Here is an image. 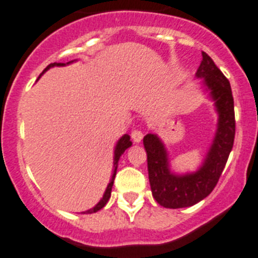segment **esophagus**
Instances as JSON below:
<instances>
[{
	"label": "esophagus",
	"instance_id": "esophagus-1",
	"mask_svg": "<svg viewBox=\"0 0 258 258\" xmlns=\"http://www.w3.org/2000/svg\"><path fill=\"white\" fill-rule=\"evenodd\" d=\"M131 137L132 140H134V142H137V144H139V142H141L142 139H144V132L140 128H134L131 132Z\"/></svg>",
	"mask_w": 258,
	"mask_h": 258
}]
</instances>
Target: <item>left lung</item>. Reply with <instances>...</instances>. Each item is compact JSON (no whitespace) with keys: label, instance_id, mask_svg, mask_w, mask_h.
I'll return each instance as SVG.
<instances>
[{"label":"left lung","instance_id":"obj_1","mask_svg":"<svg viewBox=\"0 0 258 258\" xmlns=\"http://www.w3.org/2000/svg\"><path fill=\"white\" fill-rule=\"evenodd\" d=\"M196 76L205 79L220 114L217 134L204 166L192 175H172L168 170L165 147L157 136L148 134L144 139L152 196L166 209L194 206L209 196L222 175L235 141V106L230 81L206 52H202Z\"/></svg>","mask_w":258,"mask_h":258}]
</instances>
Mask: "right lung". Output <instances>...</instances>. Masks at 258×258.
<instances>
[{
  "mask_svg": "<svg viewBox=\"0 0 258 258\" xmlns=\"http://www.w3.org/2000/svg\"><path fill=\"white\" fill-rule=\"evenodd\" d=\"M64 63H56V62H53V63H49L47 67H46L45 70H43V72L47 71V70L49 69V67H53V66H63ZM42 72V74H43ZM132 145L131 140H130V136L128 135H124L123 137H121V140L118 141V144H117L116 146V150H114V172H113V176H112V179H111V182L108 183L107 188H106V192L105 195H103L102 200H101L100 202H98L97 205H96L93 209L86 211V212L83 213H93V212H97V211H100L102 207H105V205L107 204L108 200H110L111 197V191H112V186H113V179H114V176H116V171H117V163H118V160L119 157H121L122 153L124 152V151L127 150V148L130 147V146Z\"/></svg>",
  "mask_w": 258,
  "mask_h": 258,
  "instance_id": "add662e5",
  "label": "right lung"
}]
</instances>
